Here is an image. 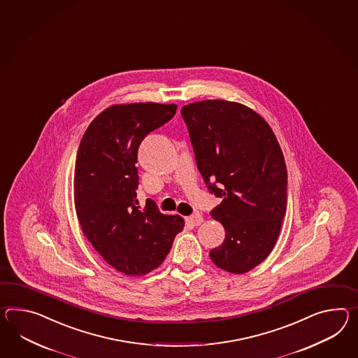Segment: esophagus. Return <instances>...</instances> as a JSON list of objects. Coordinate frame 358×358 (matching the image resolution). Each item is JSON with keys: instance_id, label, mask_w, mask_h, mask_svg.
I'll list each match as a JSON object with an SVG mask.
<instances>
[{"instance_id": "34e87169", "label": "esophagus", "mask_w": 358, "mask_h": 358, "mask_svg": "<svg viewBox=\"0 0 358 358\" xmlns=\"http://www.w3.org/2000/svg\"><path fill=\"white\" fill-rule=\"evenodd\" d=\"M187 221L192 224V227H198L203 222V217L199 213H194L190 217H187Z\"/></svg>"}]
</instances>
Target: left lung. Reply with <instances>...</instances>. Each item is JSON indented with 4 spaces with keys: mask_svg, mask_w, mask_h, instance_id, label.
I'll list each match as a JSON object with an SVG mask.
<instances>
[{
    "mask_svg": "<svg viewBox=\"0 0 358 358\" xmlns=\"http://www.w3.org/2000/svg\"><path fill=\"white\" fill-rule=\"evenodd\" d=\"M196 166L222 201L210 216L225 229L212 262L242 274L262 264L277 242L287 208V168L269 124L251 108L210 99L181 108Z\"/></svg>",
    "mask_w": 358,
    "mask_h": 358,
    "instance_id": "1",
    "label": "left lung"
}]
</instances>
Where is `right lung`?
<instances>
[{"mask_svg": "<svg viewBox=\"0 0 358 358\" xmlns=\"http://www.w3.org/2000/svg\"><path fill=\"white\" fill-rule=\"evenodd\" d=\"M177 106H111L96 116L80 142L75 163V207L87 241L116 271L143 275L157 269L183 230L180 216H166L137 199L141 142L169 122Z\"/></svg>", "mask_w": 358, "mask_h": 358, "instance_id": "1", "label": "right lung"}]
</instances>
